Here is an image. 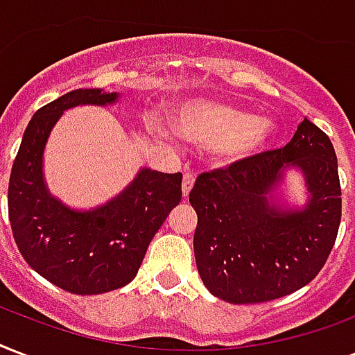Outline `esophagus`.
Instances as JSON below:
<instances>
[{
	"instance_id": "obj_1",
	"label": "esophagus",
	"mask_w": 355,
	"mask_h": 355,
	"mask_svg": "<svg viewBox=\"0 0 355 355\" xmlns=\"http://www.w3.org/2000/svg\"><path fill=\"white\" fill-rule=\"evenodd\" d=\"M193 182H196V175L191 171L184 173V178H182V196L188 197V193L191 191L193 188Z\"/></svg>"
}]
</instances>
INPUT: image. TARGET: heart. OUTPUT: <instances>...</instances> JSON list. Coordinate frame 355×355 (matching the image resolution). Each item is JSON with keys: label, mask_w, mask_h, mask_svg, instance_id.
Instances as JSON below:
<instances>
[{"label": "heart", "mask_w": 355, "mask_h": 355, "mask_svg": "<svg viewBox=\"0 0 355 355\" xmlns=\"http://www.w3.org/2000/svg\"><path fill=\"white\" fill-rule=\"evenodd\" d=\"M178 132L191 141L216 147L223 159L250 158L266 147L274 134L268 119L253 117L243 110L220 102H196L178 113Z\"/></svg>", "instance_id": "obj_1"}]
</instances>
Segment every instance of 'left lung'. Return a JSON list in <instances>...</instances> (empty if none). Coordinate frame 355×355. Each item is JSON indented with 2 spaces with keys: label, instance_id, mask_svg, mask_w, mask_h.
<instances>
[{
  "label": "left lung",
  "instance_id": "left-lung-1",
  "mask_svg": "<svg viewBox=\"0 0 355 355\" xmlns=\"http://www.w3.org/2000/svg\"><path fill=\"white\" fill-rule=\"evenodd\" d=\"M300 166L311 191L300 211L274 207L266 196L286 166ZM197 212V270L214 296L262 304L315 279L340 225V182L329 137L309 119L283 148L201 173L189 191Z\"/></svg>",
  "mask_w": 355,
  "mask_h": 355
}]
</instances>
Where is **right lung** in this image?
Here are the masks:
<instances>
[{"label":"right lung","instance_id":"add662e5","mask_svg":"<svg viewBox=\"0 0 355 355\" xmlns=\"http://www.w3.org/2000/svg\"><path fill=\"white\" fill-rule=\"evenodd\" d=\"M115 100L117 93L76 89L42 105L27 124L9 178L10 229L21 257L50 283L81 296L128 285L154 234L182 199V173L150 169L93 212H74L48 193L42 150L51 126L69 107Z\"/></svg>","mask_w":355,"mask_h":355}]
</instances>
